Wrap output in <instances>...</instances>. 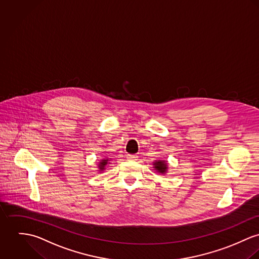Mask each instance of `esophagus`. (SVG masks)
I'll use <instances>...</instances> for the list:
<instances>
[{"mask_svg": "<svg viewBox=\"0 0 259 259\" xmlns=\"http://www.w3.org/2000/svg\"><path fill=\"white\" fill-rule=\"evenodd\" d=\"M127 159H129V160H132V161H135V160H137V158H138V156L137 155H134V154H127Z\"/></svg>", "mask_w": 259, "mask_h": 259, "instance_id": "34e87169", "label": "esophagus"}]
</instances>
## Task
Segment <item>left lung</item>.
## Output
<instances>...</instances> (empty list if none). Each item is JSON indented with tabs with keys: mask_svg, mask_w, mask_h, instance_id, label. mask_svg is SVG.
I'll use <instances>...</instances> for the list:
<instances>
[{
	"mask_svg": "<svg viewBox=\"0 0 259 259\" xmlns=\"http://www.w3.org/2000/svg\"><path fill=\"white\" fill-rule=\"evenodd\" d=\"M153 165L155 170L160 174H165L168 170V164L165 161H161V160L155 161Z\"/></svg>",
	"mask_w": 259,
	"mask_h": 259,
	"instance_id": "left-lung-1",
	"label": "left lung"
}]
</instances>
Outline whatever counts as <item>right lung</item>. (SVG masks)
Here are the masks:
<instances>
[{"label": "right lung", "mask_w": 259, "mask_h": 259, "mask_svg": "<svg viewBox=\"0 0 259 259\" xmlns=\"http://www.w3.org/2000/svg\"><path fill=\"white\" fill-rule=\"evenodd\" d=\"M108 162H109V159H103V160H101L100 163H99V165H98L99 171H104V169H105L106 165L108 164Z\"/></svg>", "instance_id": "right-lung-1"}]
</instances>
